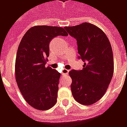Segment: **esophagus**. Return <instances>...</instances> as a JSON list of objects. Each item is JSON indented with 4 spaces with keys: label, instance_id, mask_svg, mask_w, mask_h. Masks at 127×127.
Segmentation results:
<instances>
[{
    "label": "esophagus",
    "instance_id": "1",
    "mask_svg": "<svg viewBox=\"0 0 127 127\" xmlns=\"http://www.w3.org/2000/svg\"><path fill=\"white\" fill-rule=\"evenodd\" d=\"M69 70H68V69H64L62 71V74H63V75H64V74L67 75L68 73H69Z\"/></svg>",
    "mask_w": 127,
    "mask_h": 127
}]
</instances>
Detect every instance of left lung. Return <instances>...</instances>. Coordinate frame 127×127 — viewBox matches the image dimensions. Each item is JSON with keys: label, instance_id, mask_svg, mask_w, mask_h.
<instances>
[{"label": "left lung", "instance_id": "8db88e82", "mask_svg": "<svg viewBox=\"0 0 127 127\" xmlns=\"http://www.w3.org/2000/svg\"><path fill=\"white\" fill-rule=\"evenodd\" d=\"M64 29L77 43L82 70H71L72 95L80 104L90 105L100 100L108 88L114 73L111 44L104 32L94 24L84 22Z\"/></svg>", "mask_w": 127, "mask_h": 127}]
</instances>
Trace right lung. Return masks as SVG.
<instances>
[{"label": "right lung", "instance_id": "right-lung-1", "mask_svg": "<svg viewBox=\"0 0 127 127\" xmlns=\"http://www.w3.org/2000/svg\"><path fill=\"white\" fill-rule=\"evenodd\" d=\"M58 35L67 36L62 27L35 26L26 32L16 54L15 75L24 99L34 108L47 110L57 102L61 73L45 67L49 56V44Z\"/></svg>", "mask_w": 127, "mask_h": 127}]
</instances>
